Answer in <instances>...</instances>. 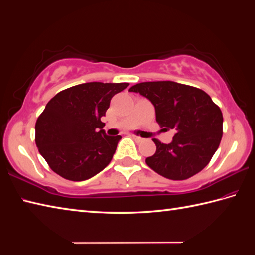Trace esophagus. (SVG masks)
I'll return each mask as SVG.
<instances>
[{"instance_id": "obj_1", "label": "esophagus", "mask_w": 255, "mask_h": 255, "mask_svg": "<svg viewBox=\"0 0 255 255\" xmlns=\"http://www.w3.org/2000/svg\"><path fill=\"white\" fill-rule=\"evenodd\" d=\"M129 136H131L134 140H136V142H138V143L142 142V140H143L142 137H138V136H136V135H133V134H132V135H129Z\"/></svg>"}]
</instances>
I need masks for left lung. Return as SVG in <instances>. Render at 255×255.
<instances>
[{"label": "left lung", "mask_w": 255, "mask_h": 255, "mask_svg": "<svg viewBox=\"0 0 255 255\" xmlns=\"http://www.w3.org/2000/svg\"><path fill=\"white\" fill-rule=\"evenodd\" d=\"M128 92L144 96L154 105L156 121L174 129L169 144L154 139L156 152L146 163L170 180H185L204 169L223 136V113L202 89L171 81L145 82Z\"/></svg>", "instance_id": "left-lung-1"}]
</instances>
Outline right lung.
<instances>
[{
  "label": "right lung",
  "mask_w": 255,
  "mask_h": 255,
  "mask_svg": "<svg viewBox=\"0 0 255 255\" xmlns=\"http://www.w3.org/2000/svg\"><path fill=\"white\" fill-rule=\"evenodd\" d=\"M128 83L92 82L62 90L36 122V144L52 170L71 181L93 178L109 165L120 135L108 136L100 118Z\"/></svg>",
  "instance_id": "1"
}]
</instances>
